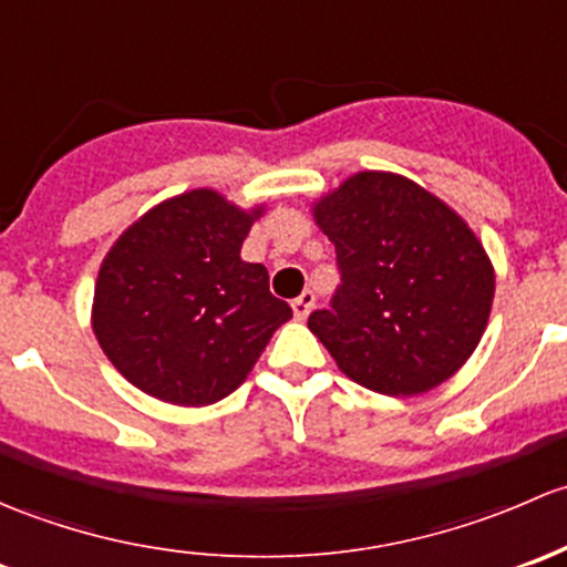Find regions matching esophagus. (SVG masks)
<instances>
[{
    "instance_id": "34e87169",
    "label": "esophagus",
    "mask_w": 567,
    "mask_h": 567,
    "mask_svg": "<svg viewBox=\"0 0 567 567\" xmlns=\"http://www.w3.org/2000/svg\"><path fill=\"white\" fill-rule=\"evenodd\" d=\"M313 306H317V297H313V291H302V295L291 302V313H295L297 322L308 319V313L313 311Z\"/></svg>"
}]
</instances>
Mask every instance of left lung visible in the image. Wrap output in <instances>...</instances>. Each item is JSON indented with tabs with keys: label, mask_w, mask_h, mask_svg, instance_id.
<instances>
[{
	"label": "left lung",
	"mask_w": 567,
	"mask_h": 567,
	"mask_svg": "<svg viewBox=\"0 0 567 567\" xmlns=\"http://www.w3.org/2000/svg\"><path fill=\"white\" fill-rule=\"evenodd\" d=\"M336 245L341 289L308 327L341 373L410 399L456 373L481 343L494 265L464 218L395 172H358L311 202Z\"/></svg>",
	"instance_id": "8db88e82"
}]
</instances>
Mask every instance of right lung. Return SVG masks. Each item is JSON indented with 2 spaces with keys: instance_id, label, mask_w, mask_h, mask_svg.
<instances>
[{
  "instance_id": "obj_1",
  "label": "right lung",
  "mask_w": 567,
  "mask_h": 567,
  "mask_svg": "<svg viewBox=\"0 0 567 567\" xmlns=\"http://www.w3.org/2000/svg\"><path fill=\"white\" fill-rule=\"evenodd\" d=\"M267 204L213 188L163 198L133 220L97 270L92 332L116 371L174 406H207L248 379L291 308L265 265L240 256Z\"/></svg>"
}]
</instances>
